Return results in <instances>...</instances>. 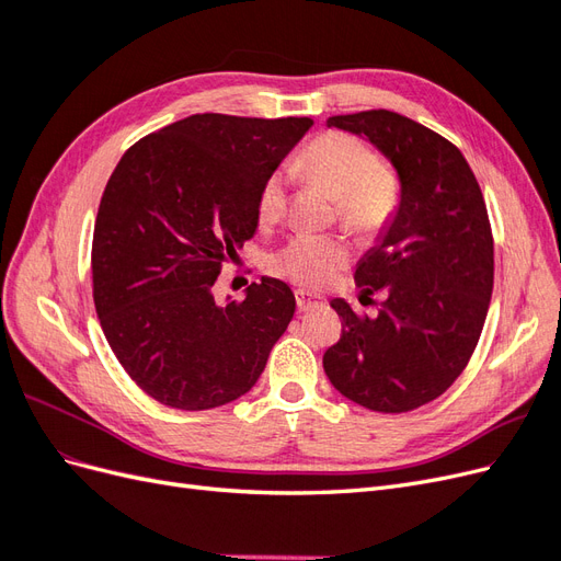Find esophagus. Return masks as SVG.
<instances>
[{"instance_id": "1", "label": "esophagus", "mask_w": 561, "mask_h": 561, "mask_svg": "<svg viewBox=\"0 0 561 561\" xmlns=\"http://www.w3.org/2000/svg\"><path fill=\"white\" fill-rule=\"evenodd\" d=\"M295 297H297V309L299 311H311V309H318V307H322V304H325L320 297H316L311 293H304V290H297Z\"/></svg>"}]
</instances>
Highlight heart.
<instances>
[{
    "label": "heart",
    "mask_w": 561,
    "mask_h": 561,
    "mask_svg": "<svg viewBox=\"0 0 561 561\" xmlns=\"http://www.w3.org/2000/svg\"><path fill=\"white\" fill-rule=\"evenodd\" d=\"M297 168L320 182L336 198L339 217L353 231L375 233L396 210V180L377 171L375 154L351 135H322L297 159ZM285 198L287 175L276 171L268 175L260 192V222H276L285 210ZM348 254L351 250L346 241L339 236L299 231L268 254L266 266L271 274L309 287V290H318L336 278L339 271L346 266Z\"/></svg>",
    "instance_id": "b5f03b06"
}]
</instances>
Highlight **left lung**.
Listing matches in <instances>:
<instances>
[{"label":"left lung","mask_w":561,"mask_h":561,"mask_svg":"<svg viewBox=\"0 0 561 561\" xmlns=\"http://www.w3.org/2000/svg\"><path fill=\"white\" fill-rule=\"evenodd\" d=\"M328 128L367 140L393 165L398 206L355 268L375 318L342 297V339L322 367L344 398L400 414L443 396L478 346L494 287V241L468 161L451 142L388 110L330 116Z\"/></svg>","instance_id":"obj_1"}]
</instances>
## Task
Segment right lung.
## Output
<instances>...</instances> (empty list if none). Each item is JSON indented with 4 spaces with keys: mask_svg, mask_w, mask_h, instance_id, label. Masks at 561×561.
<instances>
[{
    "mask_svg": "<svg viewBox=\"0 0 561 561\" xmlns=\"http://www.w3.org/2000/svg\"><path fill=\"white\" fill-rule=\"evenodd\" d=\"M311 118L194 114L135 142L93 229V301L107 342L147 396L213 410L257 383L295 316L287 283L262 276L241 301L213 285L260 225L268 175Z\"/></svg>",
    "mask_w": 561,
    "mask_h": 561,
    "instance_id": "right-lung-1",
    "label": "right lung"
}]
</instances>
